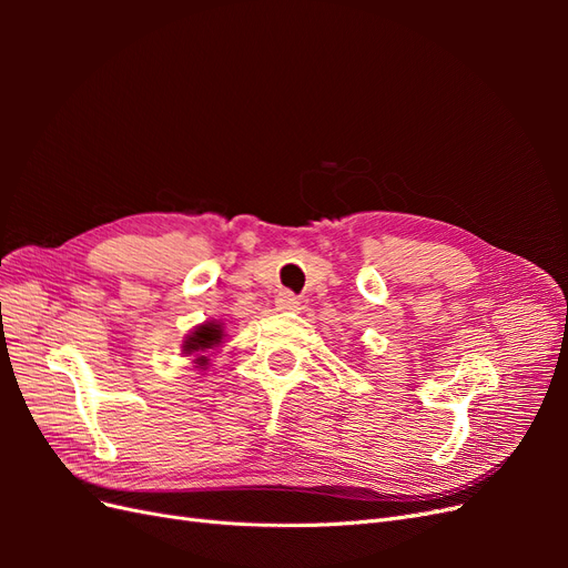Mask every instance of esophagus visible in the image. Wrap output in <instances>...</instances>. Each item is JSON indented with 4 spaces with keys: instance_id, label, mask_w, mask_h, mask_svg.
<instances>
[{
    "instance_id": "esophagus-1",
    "label": "esophagus",
    "mask_w": 568,
    "mask_h": 568,
    "mask_svg": "<svg viewBox=\"0 0 568 568\" xmlns=\"http://www.w3.org/2000/svg\"><path fill=\"white\" fill-rule=\"evenodd\" d=\"M274 305H277V311L282 313H294L298 311V298L291 294V291H282V294H277V298H274Z\"/></svg>"
}]
</instances>
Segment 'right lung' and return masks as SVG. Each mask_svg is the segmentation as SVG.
Listing matches in <instances>:
<instances>
[{
    "label": "right lung",
    "mask_w": 568,
    "mask_h": 568,
    "mask_svg": "<svg viewBox=\"0 0 568 568\" xmlns=\"http://www.w3.org/2000/svg\"><path fill=\"white\" fill-rule=\"evenodd\" d=\"M220 338H222V329H220V324L205 322V324L196 326L194 334L186 338V343H184V351H186V353H196V351L213 348L215 343H220ZM199 365H205V357H199Z\"/></svg>",
    "instance_id": "add662e5"
}]
</instances>
